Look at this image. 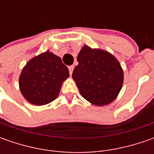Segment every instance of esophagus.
Returning <instances> with one entry per match:
<instances>
[{"mask_svg":"<svg viewBox=\"0 0 154 154\" xmlns=\"http://www.w3.org/2000/svg\"><path fill=\"white\" fill-rule=\"evenodd\" d=\"M74 66L73 65H71V66H69L68 67V70H69V74H70V75L72 74V73H73V70H74Z\"/></svg>","mask_w":154,"mask_h":154,"instance_id":"esophagus-1","label":"esophagus"}]
</instances>
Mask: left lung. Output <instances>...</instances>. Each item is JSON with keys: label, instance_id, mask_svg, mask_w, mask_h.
I'll return each mask as SVG.
<instances>
[{"label": "left lung", "instance_id": "obj_1", "mask_svg": "<svg viewBox=\"0 0 154 154\" xmlns=\"http://www.w3.org/2000/svg\"><path fill=\"white\" fill-rule=\"evenodd\" d=\"M79 64L72 77L81 96L95 105L111 103L121 90L123 72L120 63L109 52L85 45L77 56Z\"/></svg>", "mask_w": 154, "mask_h": 154}]
</instances>
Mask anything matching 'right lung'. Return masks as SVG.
Wrapping results in <instances>:
<instances>
[{
	"label": "right lung",
	"instance_id": "right-lung-1",
	"mask_svg": "<svg viewBox=\"0 0 154 154\" xmlns=\"http://www.w3.org/2000/svg\"><path fill=\"white\" fill-rule=\"evenodd\" d=\"M69 76L59 56L46 51L30 60L20 77L21 93L28 102L44 105L58 96L62 82Z\"/></svg>",
	"mask_w": 154,
	"mask_h": 154
}]
</instances>
